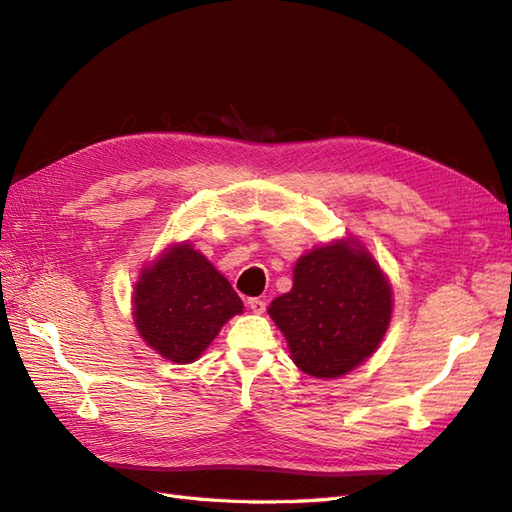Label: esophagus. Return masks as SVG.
Instances as JSON below:
<instances>
[{
  "instance_id": "esophagus-1",
  "label": "esophagus",
  "mask_w": 512,
  "mask_h": 512,
  "mask_svg": "<svg viewBox=\"0 0 512 512\" xmlns=\"http://www.w3.org/2000/svg\"><path fill=\"white\" fill-rule=\"evenodd\" d=\"M247 307H250L254 314H262L267 309V303L262 301L260 297H252V299H247Z\"/></svg>"
}]
</instances>
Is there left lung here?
I'll use <instances>...</instances> for the list:
<instances>
[{
    "instance_id": "left-lung-1",
    "label": "left lung",
    "mask_w": 512,
    "mask_h": 512,
    "mask_svg": "<svg viewBox=\"0 0 512 512\" xmlns=\"http://www.w3.org/2000/svg\"><path fill=\"white\" fill-rule=\"evenodd\" d=\"M391 286L363 247L333 243L299 258L292 290L269 314L292 361L314 378H339L374 354L389 329Z\"/></svg>"
}]
</instances>
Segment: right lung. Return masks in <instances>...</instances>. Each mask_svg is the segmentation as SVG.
I'll return each mask as SVG.
<instances>
[{
	"label": "right lung",
	"instance_id": "obj_1",
	"mask_svg": "<svg viewBox=\"0 0 512 512\" xmlns=\"http://www.w3.org/2000/svg\"><path fill=\"white\" fill-rule=\"evenodd\" d=\"M243 312L239 294L190 245H175L134 290V322L145 342L173 363L196 361L224 322Z\"/></svg>",
	"mask_w": 512,
	"mask_h": 512
}]
</instances>
